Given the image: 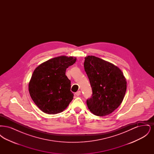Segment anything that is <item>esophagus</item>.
Segmentation results:
<instances>
[{
    "label": "esophagus",
    "instance_id": "34e87169",
    "mask_svg": "<svg viewBox=\"0 0 154 154\" xmlns=\"http://www.w3.org/2000/svg\"><path fill=\"white\" fill-rule=\"evenodd\" d=\"M75 95L77 96H78L80 95L81 94L80 91H77V92H75Z\"/></svg>",
    "mask_w": 154,
    "mask_h": 154
}]
</instances>
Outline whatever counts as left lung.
I'll return each instance as SVG.
<instances>
[{
    "instance_id": "obj_1",
    "label": "left lung",
    "mask_w": 154,
    "mask_h": 154,
    "mask_svg": "<svg viewBox=\"0 0 154 154\" xmlns=\"http://www.w3.org/2000/svg\"><path fill=\"white\" fill-rule=\"evenodd\" d=\"M84 69L92 90L87 100L88 109L95 116H106L120 106L126 91V81L117 66L94 56L85 58Z\"/></svg>"
}]
</instances>
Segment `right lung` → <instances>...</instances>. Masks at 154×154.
Instances as JSON below:
<instances>
[{
	"mask_svg": "<svg viewBox=\"0 0 154 154\" xmlns=\"http://www.w3.org/2000/svg\"><path fill=\"white\" fill-rule=\"evenodd\" d=\"M76 58L60 56L37 66L29 83L30 95L37 106L46 114L62 112L73 99L71 82L65 73Z\"/></svg>",
	"mask_w": 154,
	"mask_h": 154,
	"instance_id": "obj_1",
	"label": "right lung"
}]
</instances>
